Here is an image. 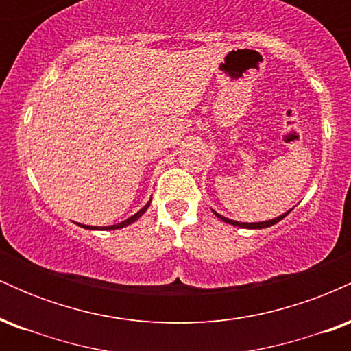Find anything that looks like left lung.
I'll return each instance as SVG.
<instances>
[{
	"label": "left lung",
	"mask_w": 351,
	"mask_h": 351,
	"mask_svg": "<svg viewBox=\"0 0 351 351\" xmlns=\"http://www.w3.org/2000/svg\"><path fill=\"white\" fill-rule=\"evenodd\" d=\"M215 213V215L219 217L221 221H224V223H228V224H232V226H239V228H249V229H263V228H269V226H274V224L276 223H279V221L282 219V217H285L289 215V213H285V215H282V216H279V217H276V219H271V221H264V223H239V221H232V219H229V217H224V216H221V215H217L216 211H213Z\"/></svg>",
	"instance_id": "left-lung-1"
}]
</instances>
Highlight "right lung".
<instances>
[{
    "label": "right lung",
    "mask_w": 351,
    "mask_h": 351,
    "mask_svg": "<svg viewBox=\"0 0 351 351\" xmlns=\"http://www.w3.org/2000/svg\"><path fill=\"white\" fill-rule=\"evenodd\" d=\"M148 206H150V201H148V203H147V204H145V206H143L142 209H140V211H138V213H135V215H134V216H132V217H128V219H125V221H122V223H119V224H114V226H107V228H95V226H92V228H90V226H82V228H87V229H100V231H102V229H104V231H106V229H120V228H125V226H128V224L135 223V221H136V219H138V217H140V216H142L145 211H147V209H148Z\"/></svg>",
    "instance_id": "add662e5"
}]
</instances>
